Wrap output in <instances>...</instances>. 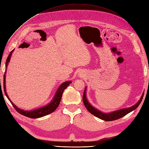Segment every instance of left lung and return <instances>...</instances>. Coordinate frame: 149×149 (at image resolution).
<instances>
[{"mask_svg":"<svg viewBox=\"0 0 149 149\" xmlns=\"http://www.w3.org/2000/svg\"><path fill=\"white\" fill-rule=\"evenodd\" d=\"M87 88V87H85V91L84 92V95H83V101H84V104L85 105V108L87 109V110L90 112L91 113L94 115V116L100 118V119L104 120L105 121H112V120H117L118 118L123 117L124 116H125V115H126L129 113H130L131 111L134 110L135 109L137 108V107L141 103L142 99H143V94H144V92H143V94L141 95L140 100L138 101L134 105L132 106V107L130 108L120 109V110L111 111V112H110V113H104V112L101 111L100 110H97V108L94 107L93 106H92V104H91L90 102H88L87 98V95H86Z\"/></svg>","mask_w":149,"mask_h":149,"instance_id":"8db88e82","label":"left lung"}]
</instances>
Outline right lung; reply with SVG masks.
<instances>
[{"instance_id": "1", "label": "right lung", "mask_w": 149, "mask_h": 149, "mask_svg": "<svg viewBox=\"0 0 149 149\" xmlns=\"http://www.w3.org/2000/svg\"><path fill=\"white\" fill-rule=\"evenodd\" d=\"M13 51H14V49L12 50L11 53L9 54V55H8V58L7 60H6V71L4 75V93L6 95V97H8L9 101L11 102V103L13 106V107L15 108V110L17 111L19 113L24 115L25 117H27L31 118H40L42 117L46 116V115H47L49 113H52V112H54L56 110V108L58 107L64 91L68 87L69 84L71 83V81H66L59 86L57 92H56L55 94L54 95V97H53V100L51 101V102H49V103H48L46 106H44V107H40L33 110H22L21 108H18L9 99L8 95L7 94V92H6V71H7V67L10 61V58H11L12 53L13 52Z\"/></svg>"}]
</instances>
